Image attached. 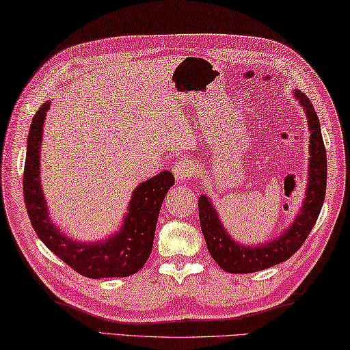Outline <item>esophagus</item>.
I'll use <instances>...</instances> for the list:
<instances>
[{
  "mask_svg": "<svg viewBox=\"0 0 350 350\" xmlns=\"http://www.w3.org/2000/svg\"><path fill=\"white\" fill-rule=\"evenodd\" d=\"M193 170H195L193 164L189 160L176 161L172 167V172L178 181H189L190 176L193 175Z\"/></svg>",
  "mask_w": 350,
  "mask_h": 350,
  "instance_id": "esophagus-1",
  "label": "esophagus"
}]
</instances>
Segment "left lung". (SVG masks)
Instances as JSON below:
<instances>
[{"label": "left lung", "mask_w": 350, "mask_h": 350, "mask_svg": "<svg viewBox=\"0 0 350 350\" xmlns=\"http://www.w3.org/2000/svg\"><path fill=\"white\" fill-rule=\"evenodd\" d=\"M293 94L295 100H299L308 118V129L311 133L309 135V155L311 157H309L305 198L291 224L273 239L256 243V245H247V243L236 242L230 236L221 222L212 200L207 195H201L198 200L201 230L210 256L227 273H256L288 260L303 245L314 224L317 222L326 195V149L323 143L319 116L311 100L299 90H294Z\"/></svg>", "instance_id": "1"}]
</instances>
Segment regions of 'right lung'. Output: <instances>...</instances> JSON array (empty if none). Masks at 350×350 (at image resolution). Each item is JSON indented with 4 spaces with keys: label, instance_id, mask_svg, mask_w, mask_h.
<instances>
[{
    "label": "right lung",
    "instance_id": "add662e5",
    "mask_svg": "<svg viewBox=\"0 0 350 350\" xmlns=\"http://www.w3.org/2000/svg\"><path fill=\"white\" fill-rule=\"evenodd\" d=\"M53 102L38 109L30 124L24 166V201L39 239L79 274L90 279L126 278L140 271L152 252L155 227L164 196L174 186L172 172L163 170L138 184L128 204L122 227L100 241H76L51 221L41 184V143L44 122Z\"/></svg>",
    "mask_w": 350,
    "mask_h": 350
}]
</instances>
